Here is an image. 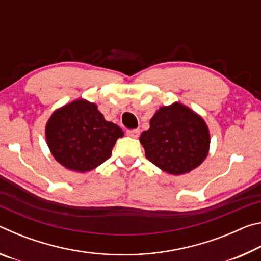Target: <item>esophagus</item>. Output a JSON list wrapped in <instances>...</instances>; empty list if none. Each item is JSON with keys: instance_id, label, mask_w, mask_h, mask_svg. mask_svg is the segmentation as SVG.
Instances as JSON below:
<instances>
[{"instance_id": "obj_1", "label": "esophagus", "mask_w": 261, "mask_h": 261, "mask_svg": "<svg viewBox=\"0 0 261 261\" xmlns=\"http://www.w3.org/2000/svg\"><path fill=\"white\" fill-rule=\"evenodd\" d=\"M139 134H140V131H139L138 129H135V130H127V131H126V135H127V136H130V137H132V138H137V137L139 136Z\"/></svg>"}]
</instances>
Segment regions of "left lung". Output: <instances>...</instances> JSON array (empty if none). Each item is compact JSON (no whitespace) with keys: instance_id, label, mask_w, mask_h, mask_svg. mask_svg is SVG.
Instances as JSON below:
<instances>
[{"instance_id":"obj_1","label":"left lung","mask_w":261,"mask_h":261,"mask_svg":"<svg viewBox=\"0 0 261 261\" xmlns=\"http://www.w3.org/2000/svg\"><path fill=\"white\" fill-rule=\"evenodd\" d=\"M149 129L140 136L146 158L171 175L189 173L205 160L210 132L200 116L185 106L174 103L158 110Z\"/></svg>"}]
</instances>
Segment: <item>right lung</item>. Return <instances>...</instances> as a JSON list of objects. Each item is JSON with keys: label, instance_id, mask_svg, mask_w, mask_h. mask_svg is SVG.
Masks as SVG:
<instances>
[{"label": "right lung", "instance_id": "right-lung-1", "mask_svg": "<svg viewBox=\"0 0 261 261\" xmlns=\"http://www.w3.org/2000/svg\"><path fill=\"white\" fill-rule=\"evenodd\" d=\"M122 136L120 126L106 121L96 106L85 100L56 110L46 125V139L53 155L62 166L79 173L108 160Z\"/></svg>", "mask_w": 261, "mask_h": 261}]
</instances>
